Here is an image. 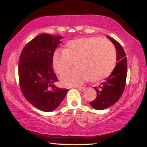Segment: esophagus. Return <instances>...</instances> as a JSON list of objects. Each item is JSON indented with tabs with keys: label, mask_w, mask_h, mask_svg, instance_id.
Segmentation results:
<instances>
[{
	"label": "esophagus",
	"mask_w": 147,
	"mask_h": 147,
	"mask_svg": "<svg viewBox=\"0 0 147 147\" xmlns=\"http://www.w3.org/2000/svg\"><path fill=\"white\" fill-rule=\"evenodd\" d=\"M77 89H78L80 91H84L86 90V88L85 87H81V86H79V87H77Z\"/></svg>",
	"instance_id": "esophagus-1"
}]
</instances>
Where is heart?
Returning a JSON list of instances; mask_svg holds the SVG:
<instances>
[{
    "label": "heart",
    "mask_w": 147,
    "mask_h": 147,
    "mask_svg": "<svg viewBox=\"0 0 147 147\" xmlns=\"http://www.w3.org/2000/svg\"><path fill=\"white\" fill-rule=\"evenodd\" d=\"M116 63L117 52L113 44L97 36L70 40L63 51L56 50L52 57V66L58 75L68 72L75 63L77 66L61 77L65 86H76L88 79L96 82L106 79Z\"/></svg>",
    "instance_id": "obj_1"
}]
</instances>
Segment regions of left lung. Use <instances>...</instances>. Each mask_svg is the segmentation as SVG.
Returning a JSON list of instances; mask_svg holds the SVG:
<instances>
[{
    "mask_svg": "<svg viewBox=\"0 0 147 147\" xmlns=\"http://www.w3.org/2000/svg\"><path fill=\"white\" fill-rule=\"evenodd\" d=\"M117 50V63L111 75L105 82L97 87H94L97 92L95 99L90 102L97 110H104L115 104L122 95L126 86L127 75V59L122 46L116 40L110 36Z\"/></svg>",
    "mask_w": 147,
    "mask_h": 147,
    "instance_id": "1",
    "label": "left lung"
}]
</instances>
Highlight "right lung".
I'll return each instance as SVG.
<instances>
[{"mask_svg": "<svg viewBox=\"0 0 147 147\" xmlns=\"http://www.w3.org/2000/svg\"><path fill=\"white\" fill-rule=\"evenodd\" d=\"M62 36L41 34L27 43L18 61V79L25 99L36 109L49 112L62 102L68 89L55 86L52 57Z\"/></svg>", "mask_w": 147, "mask_h": 147, "instance_id": "obj_1", "label": "right lung"}]
</instances>
